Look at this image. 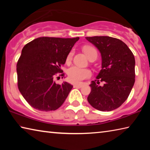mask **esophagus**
<instances>
[{
    "mask_svg": "<svg viewBox=\"0 0 150 150\" xmlns=\"http://www.w3.org/2000/svg\"><path fill=\"white\" fill-rule=\"evenodd\" d=\"M83 86V84H75L73 85V87L75 88H81Z\"/></svg>",
    "mask_w": 150,
    "mask_h": 150,
    "instance_id": "34e87169",
    "label": "esophagus"
}]
</instances>
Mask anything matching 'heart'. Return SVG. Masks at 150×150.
I'll use <instances>...</instances> for the list:
<instances>
[{
  "label": "heart",
  "instance_id": "1",
  "mask_svg": "<svg viewBox=\"0 0 150 150\" xmlns=\"http://www.w3.org/2000/svg\"><path fill=\"white\" fill-rule=\"evenodd\" d=\"M93 49H94V48L91 46H85L84 47L83 50H84V52L87 57H88L91 51ZM73 52H71L67 55L66 62L67 63L70 62V61L71 60ZM67 75L68 79H69L71 82L73 83H79L82 81L90 77L91 76V71L87 68H82L77 67V66H72L68 69Z\"/></svg>",
  "mask_w": 150,
  "mask_h": 150
}]
</instances>
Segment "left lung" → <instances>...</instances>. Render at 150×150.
I'll use <instances>...</instances> for the list:
<instances>
[{"label": "left lung", "mask_w": 150, "mask_h": 150, "mask_svg": "<svg viewBox=\"0 0 150 150\" xmlns=\"http://www.w3.org/2000/svg\"><path fill=\"white\" fill-rule=\"evenodd\" d=\"M86 39L97 47L102 57V69L90 85L88 102L98 110H113L125 102L134 85L135 58L119 39L109 36ZM100 81L104 82L103 86L98 85Z\"/></svg>", "instance_id": "left-lung-1"}]
</instances>
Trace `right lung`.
I'll use <instances>...</instances> for the list:
<instances>
[{
    "instance_id": "right-lung-1",
    "label": "right lung",
    "mask_w": 150,
    "mask_h": 150,
    "mask_svg": "<svg viewBox=\"0 0 150 150\" xmlns=\"http://www.w3.org/2000/svg\"><path fill=\"white\" fill-rule=\"evenodd\" d=\"M79 39L40 37L24 45L16 65L18 87L33 108L52 111L64 103L73 85L57 84L54 78L63 73L61 67Z\"/></svg>"
}]
</instances>
